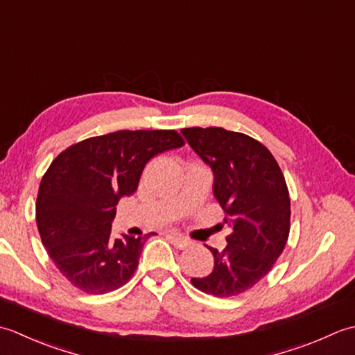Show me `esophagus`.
<instances>
[{
  "mask_svg": "<svg viewBox=\"0 0 355 355\" xmlns=\"http://www.w3.org/2000/svg\"><path fill=\"white\" fill-rule=\"evenodd\" d=\"M166 236H168V239L177 248H186V247L191 245V241L187 239L186 236H183L182 233H178V232H168V233H166Z\"/></svg>",
  "mask_w": 355,
  "mask_h": 355,
  "instance_id": "obj_1",
  "label": "esophagus"
}]
</instances>
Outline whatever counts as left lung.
Instances as JSON below:
<instances>
[{
  "mask_svg": "<svg viewBox=\"0 0 355 355\" xmlns=\"http://www.w3.org/2000/svg\"><path fill=\"white\" fill-rule=\"evenodd\" d=\"M187 143L214 171V195L233 232L223 252L210 248L214 270L192 277L195 288L215 297L250 290L284 252L290 233V197L270 150L245 134L224 128H184Z\"/></svg>",
  "mask_w": 355,
  "mask_h": 355,
  "instance_id": "8db88e82",
  "label": "left lung"
}]
</instances>
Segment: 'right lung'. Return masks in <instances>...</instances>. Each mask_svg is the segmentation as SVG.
<instances>
[{
	"label": "right lung",
	"instance_id": "obj_1",
	"mask_svg": "<svg viewBox=\"0 0 355 355\" xmlns=\"http://www.w3.org/2000/svg\"><path fill=\"white\" fill-rule=\"evenodd\" d=\"M183 145L173 130L116 131L71 145L51 162L36 224L51 261L76 288L105 294L132 277L149 235L112 239L116 206L137 191L150 158Z\"/></svg>",
	"mask_w": 355,
	"mask_h": 355
}]
</instances>
